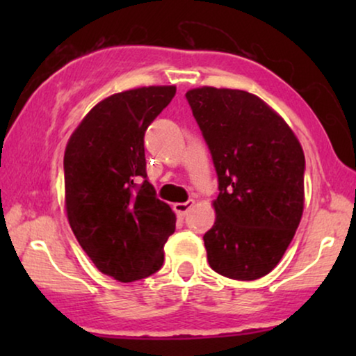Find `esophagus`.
<instances>
[{"instance_id":"esophagus-1","label":"esophagus","mask_w":356,"mask_h":356,"mask_svg":"<svg viewBox=\"0 0 356 356\" xmlns=\"http://www.w3.org/2000/svg\"><path fill=\"white\" fill-rule=\"evenodd\" d=\"M193 206H194V201H188V202L175 204L173 209H175V212H177L179 217H186L188 212H189V209H191Z\"/></svg>"}]
</instances>
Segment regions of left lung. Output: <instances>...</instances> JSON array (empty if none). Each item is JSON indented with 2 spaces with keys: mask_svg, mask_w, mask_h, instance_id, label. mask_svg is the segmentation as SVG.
I'll use <instances>...</instances> for the list:
<instances>
[{
  "mask_svg": "<svg viewBox=\"0 0 356 356\" xmlns=\"http://www.w3.org/2000/svg\"><path fill=\"white\" fill-rule=\"evenodd\" d=\"M188 104L218 178L216 223L204 235L220 275L256 280L279 264L305 206V154L285 123L245 90L199 87Z\"/></svg>",
  "mask_w": 356,
  "mask_h": 356,
  "instance_id": "obj_1",
  "label": "left lung"
}]
</instances>
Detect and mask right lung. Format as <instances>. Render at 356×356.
<instances>
[{"instance_id": "obj_1", "label": "right lung", "mask_w": 356, "mask_h": 356, "mask_svg": "<svg viewBox=\"0 0 356 356\" xmlns=\"http://www.w3.org/2000/svg\"><path fill=\"white\" fill-rule=\"evenodd\" d=\"M177 94L150 86L106 97L81 121L65 152V202L82 250L115 280L145 279L163 264L177 217L147 181L144 134Z\"/></svg>"}]
</instances>
